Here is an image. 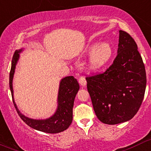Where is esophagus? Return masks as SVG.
I'll list each match as a JSON object with an SVG mask.
<instances>
[{
  "mask_svg": "<svg viewBox=\"0 0 151 151\" xmlns=\"http://www.w3.org/2000/svg\"><path fill=\"white\" fill-rule=\"evenodd\" d=\"M79 83H80L81 86H85L86 85V79H85L84 78H83V77L80 78V79H79Z\"/></svg>",
  "mask_w": 151,
  "mask_h": 151,
  "instance_id": "1",
  "label": "esophagus"
}]
</instances>
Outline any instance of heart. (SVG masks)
<instances>
[{
	"label": "heart",
	"instance_id": "b5f03b06",
	"mask_svg": "<svg viewBox=\"0 0 151 151\" xmlns=\"http://www.w3.org/2000/svg\"><path fill=\"white\" fill-rule=\"evenodd\" d=\"M87 53H90L88 68L90 70L98 71L103 69L109 63L112 57L113 48L108 42H101L89 46Z\"/></svg>",
	"mask_w": 151,
	"mask_h": 151
}]
</instances>
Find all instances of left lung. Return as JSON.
<instances>
[{"label":"left lung","mask_w":151,"mask_h":151,"mask_svg":"<svg viewBox=\"0 0 151 151\" xmlns=\"http://www.w3.org/2000/svg\"><path fill=\"white\" fill-rule=\"evenodd\" d=\"M95 114L105 124L128 121L138 111L146 88V73L137 43L119 31L117 56L105 73L86 78Z\"/></svg>","instance_id":"obj_1"}]
</instances>
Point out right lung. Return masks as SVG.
<instances>
[{"label": "right lung", "instance_id": "obj_1", "mask_svg": "<svg viewBox=\"0 0 151 151\" xmlns=\"http://www.w3.org/2000/svg\"><path fill=\"white\" fill-rule=\"evenodd\" d=\"M25 48L17 50L14 52L12 61V68L9 74V87L14 107L20 118L31 128L37 131L48 134H56L68 129L73 121V108L74 101L79 90L78 83L73 76H66L59 82L57 96V108L53 115L46 119H33L26 117L17 108L14 101L13 90V78L16 66L20 59V53Z\"/></svg>", "mask_w": 151, "mask_h": 151}]
</instances>
